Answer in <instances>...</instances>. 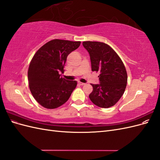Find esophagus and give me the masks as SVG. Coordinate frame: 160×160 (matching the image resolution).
<instances>
[{
	"instance_id": "obj_1",
	"label": "esophagus",
	"mask_w": 160,
	"mask_h": 160,
	"mask_svg": "<svg viewBox=\"0 0 160 160\" xmlns=\"http://www.w3.org/2000/svg\"><path fill=\"white\" fill-rule=\"evenodd\" d=\"M79 85H85V83H81V82H79Z\"/></svg>"
}]
</instances>
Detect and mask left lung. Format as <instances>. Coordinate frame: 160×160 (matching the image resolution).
Returning <instances> with one entry per match:
<instances>
[{
  "label": "left lung",
  "instance_id": "1",
  "mask_svg": "<svg viewBox=\"0 0 160 160\" xmlns=\"http://www.w3.org/2000/svg\"><path fill=\"white\" fill-rule=\"evenodd\" d=\"M88 51L92 71L99 72V84H91L89 95L95 105L102 108L113 106L122 98L126 88L128 75L122 59L115 51L104 42L84 41Z\"/></svg>",
  "mask_w": 160,
  "mask_h": 160
}]
</instances>
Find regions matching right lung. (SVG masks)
<instances>
[{"mask_svg": "<svg viewBox=\"0 0 160 160\" xmlns=\"http://www.w3.org/2000/svg\"><path fill=\"white\" fill-rule=\"evenodd\" d=\"M80 44V41L51 40L33 56L28 70V85L34 98L42 107H60L75 89L77 81L66 80L60 72L64 71L67 56Z\"/></svg>", "mask_w": 160, "mask_h": 160, "instance_id": "add662e5", "label": "right lung"}]
</instances>
